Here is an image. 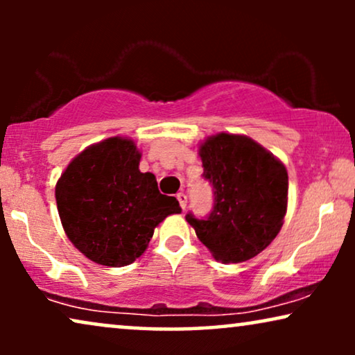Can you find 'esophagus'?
<instances>
[{
  "mask_svg": "<svg viewBox=\"0 0 355 355\" xmlns=\"http://www.w3.org/2000/svg\"><path fill=\"white\" fill-rule=\"evenodd\" d=\"M178 200H179V205H181L182 210H186V207H187V196H186V193L179 192L178 193Z\"/></svg>",
  "mask_w": 355,
  "mask_h": 355,
  "instance_id": "34e87169",
  "label": "esophagus"
}]
</instances>
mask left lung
Wrapping results in <instances>:
<instances>
[{
  "mask_svg": "<svg viewBox=\"0 0 355 355\" xmlns=\"http://www.w3.org/2000/svg\"><path fill=\"white\" fill-rule=\"evenodd\" d=\"M203 178L213 186V210L205 220H186L203 245L223 263L254 259L278 236L288 210L286 166L247 135L220 132L198 148Z\"/></svg>",
  "mask_w": 355,
  "mask_h": 355,
  "instance_id": "obj_1",
  "label": "left lung"
}]
</instances>
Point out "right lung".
Here are the masks:
<instances>
[{"label":"right lung","instance_id":"1","mask_svg":"<svg viewBox=\"0 0 355 355\" xmlns=\"http://www.w3.org/2000/svg\"><path fill=\"white\" fill-rule=\"evenodd\" d=\"M134 140L110 137L67 164L55 196L66 236L87 259L125 266L148 247L155 227L181 213L176 197L158 191L152 173H140Z\"/></svg>","mask_w":355,"mask_h":355}]
</instances>
